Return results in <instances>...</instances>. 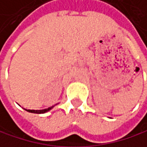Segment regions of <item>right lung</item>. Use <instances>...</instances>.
<instances>
[{
    "label": "right lung",
    "mask_w": 147,
    "mask_h": 147,
    "mask_svg": "<svg viewBox=\"0 0 147 147\" xmlns=\"http://www.w3.org/2000/svg\"><path fill=\"white\" fill-rule=\"evenodd\" d=\"M52 108H53V106L52 107H50L48 109H42V110H30V109H26V110L28 111V112H30V113H34V114H44V113H46L49 110H51Z\"/></svg>",
    "instance_id": "add662e5"
}]
</instances>
